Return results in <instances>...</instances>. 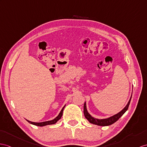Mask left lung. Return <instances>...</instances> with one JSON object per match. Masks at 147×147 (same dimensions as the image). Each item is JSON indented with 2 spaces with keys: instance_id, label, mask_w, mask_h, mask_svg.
<instances>
[{
  "instance_id": "1",
  "label": "left lung",
  "mask_w": 147,
  "mask_h": 147,
  "mask_svg": "<svg viewBox=\"0 0 147 147\" xmlns=\"http://www.w3.org/2000/svg\"><path fill=\"white\" fill-rule=\"evenodd\" d=\"M131 98V96L130 97V100L128 101V103H127V105L125 108L120 112L119 113H118L116 115H113L112 117H111L110 118H108V119H95V118L92 117L90 114H89L87 110V107H86V103H84V115L86 119H87L88 121L91 123L95 124L96 125H99V126H109V125H112L114 123L117 121L118 120H119L120 118L122 116L124 113L126 112V111L128 110V107H129L130 100Z\"/></svg>"
}]
</instances>
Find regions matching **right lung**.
<instances>
[{"mask_svg":"<svg viewBox=\"0 0 147 147\" xmlns=\"http://www.w3.org/2000/svg\"><path fill=\"white\" fill-rule=\"evenodd\" d=\"M64 107H65V106H64L61 112H60V113L59 114V115L57 116L55 119H54L52 120H50V121H44V122H40V123H37V122H32V121H30L29 120H27V121H28V123H30L31 124H33L34 125H37V126H39V127H43V126H45V125H52V124H55L57 121H58L59 120H60V119H61V117L62 116V114H63V109Z\"/></svg>","mask_w":147,"mask_h":147,"instance_id":"add662e5","label":"right lung"}]
</instances>
